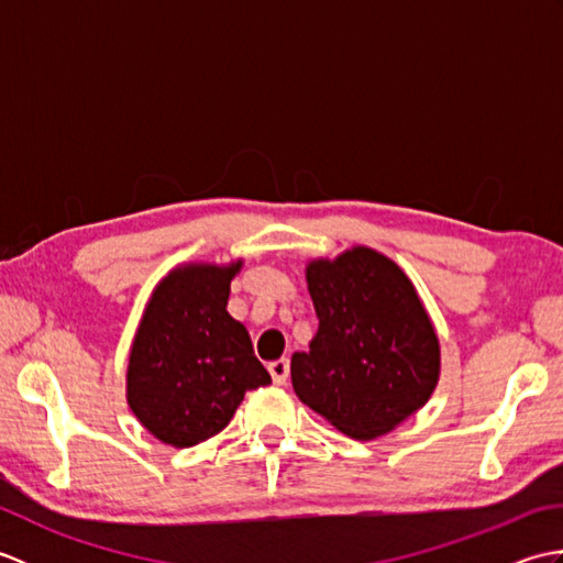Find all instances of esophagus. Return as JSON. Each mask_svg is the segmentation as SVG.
<instances>
[{
    "label": "esophagus",
    "instance_id": "1",
    "mask_svg": "<svg viewBox=\"0 0 563 563\" xmlns=\"http://www.w3.org/2000/svg\"><path fill=\"white\" fill-rule=\"evenodd\" d=\"M268 373H271L275 385H285L290 375V363L285 361V357H280V361H273V363H268Z\"/></svg>",
    "mask_w": 563,
    "mask_h": 563
}]
</instances>
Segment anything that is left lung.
Listing matches in <instances>:
<instances>
[{
    "instance_id": "left-lung-1",
    "label": "left lung",
    "mask_w": 563,
    "mask_h": 563,
    "mask_svg": "<svg viewBox=\"0 0 563 563\" xmlns=\"http://www.w3.org/2000/svg\"><path fill=\"white\" fill-rule=\"evenodd\" d=\"M307 288L319 329L292 355L295 394L355 440L389 433L440 377V343L413 283L391 258L353 246L309 263Z\"/></svg>"
}]
</instances>
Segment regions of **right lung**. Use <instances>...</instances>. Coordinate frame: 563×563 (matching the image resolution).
Returning <instances> with one entry per match:
<instances>
[{
    "instance_id": "1",
    "label": "right lung",
    "mask_w": 563,
    "mask_h": 563,
    "mask_svg": "<svg viewBox=\"0 0 563 563\" xmlns=\"http://www.w3.org/2000/svg\"><path fill=\"white\" fill-rule=\"evenodd\" d=\"M230 266L188 263L154 288L128 363V404L166 445L190 448L232 421L249 389L271 385L244 324L227 312Z\"/></svg>"
}]
</instances>
